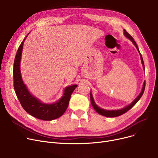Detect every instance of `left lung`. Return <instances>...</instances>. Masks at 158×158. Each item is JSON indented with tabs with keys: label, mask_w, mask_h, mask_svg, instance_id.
I'll use <instances>...</instances> for the list:
<instances>
[{
	"label": "left lung",
	"mask_w": 158,
	"mask_h": 158,
	"mask_svg": "<svg viewBox=\"0 0 158 158\" xmlns=\"http://www.w3.org/2000/svg\"><path fill=\"white\" fill-rule=\"evenodd\" d=\"M123 31H124V32H123L124 33V35H125L127 38H129L132 41V44H133L135 45V47H136L138 51L139 52V53L140 54L141 60H142V63L143 66V68L145 69V66H144L143 57H142V54H141V53H140V52L139 51V48H138V46L136 45V41L134 40L133 38H132L125 29H124ZM145 81L144 82V83H143L142 92H141L139 95L135 99V101H132V102L131 103L129 106H126L125 107H124V108H122V109L119 110H106L101 108V107H99L95 104V101L94 100V98H93L92 93H90V101H91V103H92V105L93 107L94 108V110L98 114H100L101 115H103V116H104V117H118V116H120V115L124 114L125 113H126L127 111H129L130 109H131L132 107H133L137 103V102L139 100L140 98L142 97V96L143 95V92H144V90H145Z\"/></svg>",
	"instance_id": "8db88e82"
}]
</instances>
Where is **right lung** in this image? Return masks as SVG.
I'll return each instance as SVG.
<instances>
[{"label":"right lung","mask_w":158,"mask_h":158,"mask_svg":"<svg viewBox=\"0 0 158 158\" xmlns=\"http://www.w3.org/2000/svg\"><path fill=\"white\" fill-rule=\"evenodd\" d=\"M27 36L24 38L19 46L15 58L13 83L16 95L24 110L32 117L42 120L56 119L60 117L67 109L71 95L77 85H73L65 88L62 97L53 104L42 103L38 98L32 95L23 83L20 69L23 41Z\"/></svg>","instance_id":"add662e5"}]
</instances>
